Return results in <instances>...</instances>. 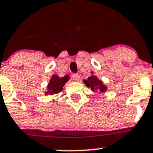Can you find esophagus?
Instances as JSON below:
<instances>
[{"label": "esophagus", "instance_id": "obj_1", "mask_svg": "<svg viewBox=\"0 0 153 153\" xmlns=\"http://www.w3.org/2000/svg\"><path fill=\"white\" fill-rule=\"evenodd\" d=\"M72 78H73V79L75 80V81H79L80 76L79 75V74H74L72 75Z\"/></svg>", "mask_w": 153, "mask_h": 153}]
</instances>
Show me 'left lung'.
<instances>
[{
	"label": "left lung",
	"instance_id": "1",
	"mask_svg": "<svg viewBox=\"0 0 153 153\" xmlns=\"http://www.w3.org/2000/svg\"><path fill=\"white\" fill-rule=\"evenodd\" d=\"M83 82L85 84L88 88H90L93 91L95 90H100V92H105L106 90V87L103 85L102 81L98 79L96 76H91L88 77L87 80H84Z\"/></svg>",
	"mask_w": 153,
	"mask_h": 153
}]
</instances>
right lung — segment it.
Listing matches in <instances>:
<instances>
[{"instance_id": "add662e5", "label": "right lung", "mask_w": 153, "mask_h": 153, "mask_svg": "<svg viewBox=\"0 0 153 153\" xmlns=\"http://www.w3.org/2000/svg\"><path fill=\"white\" fill-rule=\"evenodd\" d=\"M69 77L68 75L63 77H59L57 75H53L51 78L50 83L47 85V92L46 94L54 95L57 94L63 90L65 82L68 80Z\"/></svg>"}]
</instances>
